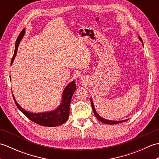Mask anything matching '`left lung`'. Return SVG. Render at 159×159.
Masks as SVG:
<instances>
[{"mask_svg":"<svg viewBox=\"0 0 159 159\" xmlns=\"http://www.w3.org/2000/svg\"><path fill=\"white\" fill-rule=\"evenodd\" d=\"M139 39L140 41L141 42V43H142V44H143V41H142V39L141 38L140 36H139ZM91 104H92V109H93V113H94V115H95L96 117H97V119L98 120H100V121H102V123L111 125V124H119V123H121V122H124V121H126L128 120H128H121V121H114V120H109L104 119V118H103V117H100V116H99V114L97 113V111H96L95 107H94L93 102V100H92V98H91Z\"/></svg>","mask_w":159,"mask_h":159,"instance_id":"obj_1","label":"left lung"}]
</instances>
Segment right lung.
<instances>
[{
    "label": "right lung",
    "mask_w": 159,
    "mask_h": 159,
    "mask_svg": "<svg viewBox=\"0 0 159 159\" xmlns=\"http://www.w3.org/2000/svg\"><path fill=\"white\" fill-rule=\"evenodd\" d=\"M25 29H23L22 31L20 32V35L17 39L15 44V50L14 54L12 57L11 66L14 61L16 55L18 52V47L20 44V42H21L24 35H25ZM11 78V76H10ZM76 89V84L74 80L70 83L67 85L65 89H63L61 98V102L59 106L55 109V110L51 111H47V112L42 113H33L30 111H26L23 109L22 107L20 106V104L17 102L14 96L13 95V100L15 101L16 106L18 107L19 110L21 112L27 117L29 120L34 121L36 124L41 125L43 126H48V127H54L58 126L64 124L68 120L69 114H70V104L71 102V99Z\"/></svg>",
    "instance_id": "add662e5"
}]
</instances>
